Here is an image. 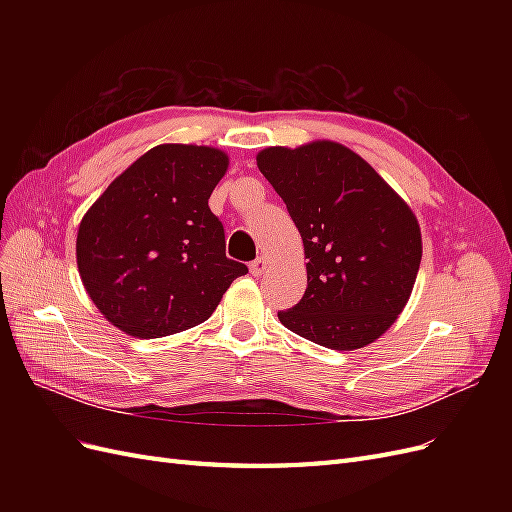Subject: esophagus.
Segmentation results:
<instances>
[{
	"instance_id": "esophagus-1",
	"label": "esophagus",
	"mask_w": 512,
	"mask_h": 512,
	"mask_svg": "<svg viewBox=\"0 0 512 512\" xmlns=\"http://www.w3.org/2000/svg\"><path fill=\"white\" fill-rule=\"evenodd\" d=\"M250 271H252V275H256V277H260L262 273L267 271V260L265 258H256L252 265H250Z\"/></svg>"
}]
</instances>
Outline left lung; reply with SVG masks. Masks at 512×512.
I'll list each match as a JSON object with an SVG mask.
<instances>
[{
    "label": "left lung",
    "mask_w": 512,
    "mask_h": 512,
    "mask_svg": "<svg viewBox=\"0 0 512 512\" xmlns=\"http://www.w3.org/2000/svg\"><path fill=\"white\" fill-rule=\"evenodd\" d=\"M260 173L282 196L307 258L301 301L277 312L286 329L331 350L378 339L406 307L421 267L416 215L348 147H269Z\"/></svg>",
    "instance_id": "1"
}]
</instances>
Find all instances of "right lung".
I'll use <instances>...</instances> for the list:
<instances>
[{
	"instance_id": "obj_1",
	"label": "right lung",
	"mask_w": 512,
	"mask_h": 512,
	"mask_svg": "<svg viewBox=\"0 0 512 512\" xmlns=\"http://www.w3.org/2000/svg\"><path fill=\"white\" fill-rule=\"evenodd\" d=\"M228 156L198 145H158L108 185L85 213L76 265L91 301L117 329L164 337L205 322L247 273L226 258L209 196Z\"/></svg>"
}]
</instances>
